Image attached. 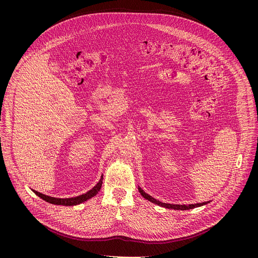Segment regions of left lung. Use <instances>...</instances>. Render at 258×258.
Returning <instances> with one entry per match:
<instances>
[{
	"instance_id": "1",
	"label": "left lung",
	"mask_w": 258,
	"mask_h": 258,
	"mask_svg": "<svg viewBox=\"0 0 258 258\" xmlns=\"http://www.w3.org/2000/svg\"><path fill=\"white\" fill-rule=\"evenodd\" d=\"M138 190H139L140 195L144 197V198H146L150 202H153V203H155V204H157V205H160L161 207H165V208L167 209H174V210H181V211H184V210H189V209H194L196 208V207H200V206H203V205L209 203V201H207V202H202V203H197V204H189V205H179V204L162 203V202H160L159 200H157V199L150 197L146 192H144L140 187H138Z\"/></svg>"
}]
</instances>
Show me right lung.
Listing matches in <instances>:
<instances>
[{"label": "right lung", "mask_w": 258, "mask_h": 258, "mask_svg": "<svg viewBox=\"0 0 258 258\" xmlns=\"http://www.w3.org/2000/svg\"><path fill=\"white\" fill-rule=\"evenodd\" d=\"M102 180H103V176H101V178L98 181V184H96L91 190H89L88 192L82 195V196L71 197V198H55V197H48V196H45V195H42V194L38 192L37 190H34V189H33V191L37 195V197H40L41 199H43L46 202H49L51 204L64 205V206H74V205L80 204V203L86 201L88 199L97 196V194L100 190V187H101V184H102Z\"/></svg>", "instance_id": "1"}]
</instances>
